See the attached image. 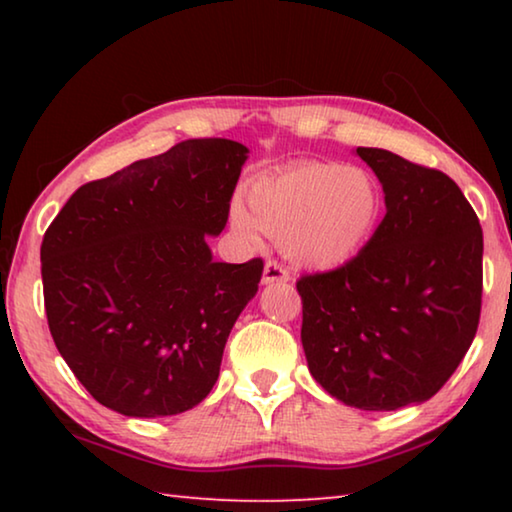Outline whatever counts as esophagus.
I'll return each mask as SVG.
<instances>
[{
    "label": "esophagus",
    "instance_id": "esophagus-1",
    "mask_svg": "<svg viewBox=\"0 0 512 512\" xmlns=\"http://www.w3.org/2000/svg\"><path fill=\"white\" fill-rule=\"evenodd\" d=\"M264 284H273V282H289L291 275L287 268H284L282 264H277L275 259H268L266 266H264Z\"/></svg>",
    "mask_w": 512,
    "mask_h": 512
}]
</instances>
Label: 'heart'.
I'll return each instance as SVG.
<instances>
[{
  "label": "heart",
  "instance_id": "heart-1",
  "mask_svg": "<svg viewBox=\"0 0 512 512\" xmlns=\"http://www.w3.org/2000/svg\"><path fill=\"white\" fill-rule=\"evenodd\" d=\"M381 194L366 171L334 162H302L266 173L248 189V207L235 201L230 223L257 244L259 232L280 237L291 262L336 268L361 253L375 235Z\"/></svg>",
  "mask_w": 512,
  "mask_h": 512
}]
</instances>
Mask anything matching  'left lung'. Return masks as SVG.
<instances>
[{"instance_id":"left-lung-1","label":"left lung","mask_w":512,"mask_h":512,"mask_svg":"<svg viewBox=\"0 0 512 512\" xmlns=\"http://www.w3.org/2000/svg\"><path fill=\"white\" fill-rule=\"evenodd\" d=\"M375 171L386 216L350 262L302 275L300 339L325 391L361 411L436 395L474 341L483 293L479 216L447 173L384 149Z\"/></svg>"}]
</instances>
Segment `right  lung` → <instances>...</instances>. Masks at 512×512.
<instances>
[{"mask_svg": "<svg viewBox=\"0 0 512 512\" xmlns=\"http://www.w3.org/2000/svg\"><path fill=\"white\" fill-rule=\"evenodd\" d=\"M248 158L203 137L76 189L40 246L49 332L99 404L128 418L194 409L264 262H214Z\"/></svg>", "mask_w": 512, "mask_h": 512, "instance_id": "1", "label": "right lung"}]
</instances>
